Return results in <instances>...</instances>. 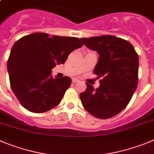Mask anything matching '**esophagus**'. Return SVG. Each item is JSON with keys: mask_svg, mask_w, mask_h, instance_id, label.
Listing matches in <instances>:
<instances>
[{"mask_svg": "<svg viewBox=\"0 0 154 154\" xmlns=\"http://www.w3.org/2000/svg\"><path fill=\"white\" fill-rule=\"evenodd\" d=\"M72 82H73V83H74V84H76V83L79 82V80H78V79L74 78V79H72Z\"/></svg>", "mask_w": 154, "mask_h": 154, "instance_id": "1", "label": "esophagus"}]
</instances>
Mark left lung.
<instances>
[{
  "mask_svg": "<svg viewBox=\"0 0 154 154\" xmlns=\"http://www.w3.org/2000/svg\"><path fill=\"white\" fill-rule=\"evenodd\" d=\"M80 40L100 54L94 74L101 79L97 89L87 83V90L80 95L82 105L94 117L109 119L128 106L137 88L138 54L128 41L113 35Z\"/></svg>",
  "mask_w": 154,
  "mask_h": 154,
  "instance_id": "8db88e82",
  "label": "left lung"
}]
</instances>
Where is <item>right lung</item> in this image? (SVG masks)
<instances>
[{"label": "right lung", "instance_id": "add662e5", "mask_svg": "<svg viewBox=\"0 0 154 154\" xmlns=\"http://www.w3.org/2000/svg\"><path fill=\"white\" fill-rule=\"evenodd\" d=\"M83 45L76 37L45 32L25 35L14 43L8 61L10 84L26 109L42 113L61 103L71 79L53 78L51 69L64 64L69 54Z\"/></svg>", "mask_w": 154, "mask_h": 154}]
</instances>
